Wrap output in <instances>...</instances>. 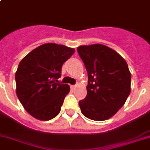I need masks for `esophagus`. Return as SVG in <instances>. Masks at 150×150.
<instances>
[{"instance_id": "34e87169", "label": "esophagus", "mask_w": 150, "mask_h": 150, "mask_svg": "<svg viewBox=\"0 0 150 150\" xmlns=\"http://www.w3.org/2000/svg\"><path fill=\"white\" fill-rule=\"evenodd\" d=\"M76 86H77L76 85H72V86H71V90H75V88H76Z\"/></svg>"}]
</instances>
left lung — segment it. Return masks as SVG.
<instances>
[{
	"label": "left lung",
	"mask_w": 150,
	"mask_h": 150,
	"mask_svg": "<svg viewBox=\"0 0 150 150\" xmlns=\"http://www.w3.org/2000/svg\"><path fill=\"white\" fill-rule=\"evenodd\" d=\"M77 50L88 73L87 95L79 102L81 112L93 120H108L122 108L131 93L127 64L104 45H81Z\"/></svg>",
	"instance_id": "8db88e82"
}]
</instances>
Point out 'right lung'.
I'll list each match as a JSON object with an SVG mask.
<instances>
[{
    "instance_id": "1",
    "label": "right lung",
    "mask_w": 150,
    "mask_h": 150,
    "mask_svg": "<svg viewBox=\"0 0 150 150\" xmlns=\"http://www.w3.org/2000/svg\"><path fill=\"white\" fill-rule=\"evenodd\" d=\"M75 52L73 48L55 43L40 45L19 64L16 72V94L25 110L39 120H50L60 113L70 91L58 82L63 64Z\"/></svg>"
}]
</instances>
